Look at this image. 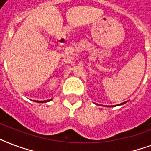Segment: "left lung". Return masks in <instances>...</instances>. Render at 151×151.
I'll list each match as a JSON object with an SVG mask.
<instances>
[{
    "label": "left lung",
    "instance_id": "left-lung-1",
    "mask_svg": "<svg viewBox=\"0 0 151 151\" xmlns=\"http://www.w3.org/2000/svg\"><path fill=\"white\" fill-rule=\"evenodd\" d=\"M124 103H121V104H120V105H122V104H124Z\"/></svg>",
    "mask_w": 151,
    "mask_h": 151
}]
</instances>
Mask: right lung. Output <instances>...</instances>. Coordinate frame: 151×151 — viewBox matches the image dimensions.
Returning a JSON list of instances; mask_svg holds the SVG:
<instances>
[{
    "instance_id": "add662e5",
    "label": "right lung",
    "mask_w": 151,
    "mask_h": 151,
    "mask_svg": "<svg viewBox=\"0 0 151 151\" xmlns=\"http://www.w3.org/2000/svg\"><path fill=\"white\" fill-rule=\"evenodd\" d=\"M52 100V99H48V100H45V101H37V100H35V102H37V103H47V102H48V101H51Z\"/></svg>"
}]
</instances>
